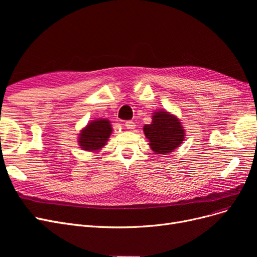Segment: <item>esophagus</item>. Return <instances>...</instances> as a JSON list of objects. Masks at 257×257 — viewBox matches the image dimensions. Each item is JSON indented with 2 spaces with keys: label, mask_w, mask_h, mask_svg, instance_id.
Instances as JSON below:
<instances>
[{
  "label": "esophagus",
  "mask_w": 257,
  "mask_h": 257,
  "mask_svg": "<svg viewBox=\"0 0 257 257\" xmlns=\"http://www.w3.org/2000/svg\"><path fill=\"white\" fill-rule=\"evenodd\" d=\"M124 126H125L128 130H133L136 125H135V123L133 121H126L125 123H124Z\"/></svg>",
  "instance_id": "obj_1"
}]
</instances>
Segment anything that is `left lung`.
I'll return each instance as SVG.
<instances>
[{"mask_svg":"<svg viewBox=\"0 0 257 257\" xmlns=\"http://www.w3.org/2000/svg\"><path fill=\"white\" fill-rule=\"evenodd\" d=\"M144 132L149 139L151 149L162 155L173 152L184 139V130L180 121L167 111L155 112L151 124L144 126Z\"/></svg>","mask_w":257,"mask_h":257,"instance_id":"8db88e82","label":"left lung"}]
</instances>
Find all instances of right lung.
Segmentation results:
<instances>
[{
  "label": "right lung",
  "mask_w": 257,
  "mask_h": 257,
  "mask_svg": "<svg viewBox=\"0 0 257 257\" xmlns=\"http://www.w3.org/2000/svg\"><path fill=\"white\" fill-rule=\"evenodd\" d=\"M111 132L109 120H93L79 134V145L83 150L96 151L105 146Z\"/></svg>",
  "instance_id": "obj_1"
}]
</instances>
